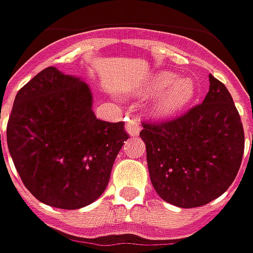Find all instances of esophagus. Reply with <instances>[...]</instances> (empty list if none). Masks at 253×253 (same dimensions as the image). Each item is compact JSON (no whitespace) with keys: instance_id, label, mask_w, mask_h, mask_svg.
<instances>
[{"instance_id":"1","label":"esophagus","mask_w":253,"mask_h":253,"mask_svg":"<svg viewBox=\"0 0 253 253\" xmlns=\"http://www.w3.org/2000/svg\"><path fill=\"white\" fill-rule=\"evenodd\" d=\"M140 130H141V126L140 123L137 122L135 119H128L126 123V131L131 137H135V135H138L140 134Z\"/></svg>"}]
</instances>
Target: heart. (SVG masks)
Instances as JSON below:
<instances>
[{
  "label": "heart",
  "instance_id": "heart-1",
  "mask_svg": "<svg viewBox=\"0 0 253 253\" xmlns=\"http://www.w3.org/2000/svg\"><path fill=\"white\" fill-rule=\"evenodd\" d=\"M159 92L151 104V112L158 118H170L181 112L195 95V83L190 77H177L162 70L149 76L138 88L140 94Z\"/></svg>",
  "mask_w": 253,
  "mask_h": 253
}]
</instances>
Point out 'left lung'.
Wrapping results in <instances>:
<instances>
[{
    "instance_id": "obj_1",
    "label": "left lung",
    "mask_w": 253,
    "mask_h": 253,
    "mask_svg": "<svg viewBox=\"0 0 253 253\" xmlns=\"http://www.w3.org/2000/svg\"><path fill=\"white\" fill-rule=\"evenodd\" d=\"M202 104L162 123H144L149 177L158 195L178 208L219 198L233 184L244 155L241 118L226 85L209 75Z\"/></svg>"
}]
</instances>
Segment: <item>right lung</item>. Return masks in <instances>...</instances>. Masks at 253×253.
I'll use <instances>...</instances> for the list:
<instances>
[{
	"label": "right lung",
	"mask_w": 253,
	"mask_h": 253,
	"mask_svg": "<svg viewBox=\"0 0 253 253\" xmlns=\"http://www.w3.org/2000/svg\"><path fill=\"white\" fill-rule=\"evenodd\" d=\"M127 138L123 122L95 118L88 84L54 66L19 90L6 127L25 187L59 209H80L102 195Z\"/></svg>",
	"instance_id": "right-lung-1"
}]
</instances>
